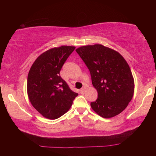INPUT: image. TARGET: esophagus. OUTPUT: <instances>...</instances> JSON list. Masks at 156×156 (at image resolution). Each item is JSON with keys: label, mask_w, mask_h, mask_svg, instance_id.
I'll use <instances>...</instances> for the list:
<instances>
[{"label": "esophagus", "mask_w": 156, "mask_h": 156, "mask_svg": "<svg viewBox=\"0 0 156 156\" xmlns=\"http://www.w3.org/2000/svg\"><path fill=\"white\" fill-rule=\"evenodd\" d=\"M85 90H86V87H82V88L80 89V93H81V94H84Z\"/></svg>", "instance_id": "esophagus-1"}]
</instances>
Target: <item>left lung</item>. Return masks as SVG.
I'll list each match as a JSON object with an SVG mask.
<instances>
[{
    "label": "left lung",
    "mask_w": 156,
    "mask_h": 156,
    "mask_svg": "<svg viewBox=\"0 0 156 156\" xmlns=\"http://www.w3.org/2000/svg\"><path fill=\"white\" fill-rule=\"evenodd\" d=\"M90 71L98 98L91 108L108 119L120 114L133 98L134 79L124 58L117 51L101 44L84 45L76 49Z\"/></svg>",
    "instance_id": "obj_1"
}]
</instances>
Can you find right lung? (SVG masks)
<instances>
[{
  "mask_svg": "<svg viewBox=\"0 0 156 156\" xmlns=\"http://www.w3.org/2000/svg\"><path fill=\"white\" fill-rule=\"evenodd\" d=\"M76 47L62 45L43 53L35 59L27 77V94L33 107L43 117L56 119L72 107L78 93L59 76L66 59Z\"/></svg>",
  "mask_w": 156,
  "mask_h": 156,
  "instance_id": "obj_1",
  "label": "right lung"
}]
</instances>
